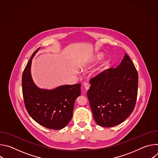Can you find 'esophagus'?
I'll use <instances>...</instances> for the list:
<instances>
[{
	"label": "esophagus",
	"mask_w": 158,
	"mask_h": 158,
	"mask_svg": "<svg viewBox=\"0 0 158 158\" xmlns=\"http://www.w3.org/2000/svg\"><path fill=\"white\" fill-rule=\"evenodd\" d=\"M84 88L87 91V90L89 89L90 85H89V84L88 82H85V83L84 84Z\"/></svg>",
	"instance_id": "esophagus-1"
}]
</instances>
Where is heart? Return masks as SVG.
Masks as SVG:
<instances>
[{
	"label": "heart",
	"instance_id": "1",
	"mask_svg": "<svg viewBox=\"0 0 158 158\" xmlns=\"http://www.w3.org/2000/svg\"><path fill=\"white\" fill-rule=\"evenodd\" d=\"M102 58V54H97L96 56H95V59L97 60H101V59Z\"/></svg>",
	"mask_w": 158,
	"mask_h": 158
}]
</instances>
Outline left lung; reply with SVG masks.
<instances>
[{"label":"left lung","mask_w":158,"mask_h":158,"mask_svg":"<svg viewBox=\"0 0 158 158\" xmlns=\"http://www.w3.org/2000/svg\"><path fill=\"white\" fill-rule=\"evenodd\" d=\"M87 96L93 117L102 127L123 123L136 103L138 74L127 54L116 68H109L90 79Z\"/></svg>","instance_id":"obj_1"}]
</instances>
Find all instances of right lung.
<instances>
[{
    "label": "right lung",
    "mask_w": 158,
    "mask_h": 158,
    "mask_svg": "<svg viewBox=\"0 0 158 158\" xmlns=\"http://www.w3.org/2000/svg\"><path fill=\"white\" fill-rule=\"evenodd\" d=\"M31 56L22 77V94L27 111L41 126L52 129L65 127L73 117L76 99L81 95V84L60 85L52 90L37 87L31 77Z\"/></svg>",
    "instance_id": "add662e5"
}]
</instances>
